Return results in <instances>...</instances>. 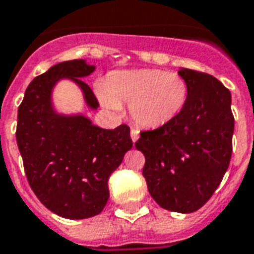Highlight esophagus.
<instances>
[{
  "label": "esophagus",
  "mask_w": 254,
  "mask_h": 254,
  "mask_svg": "<svg viewBox=\"0 0 254 254\" xmlns=\"http://www.w3.org/2000/svg\"><path fill=\"white\" fill-rule=\"evenodd\" d=\"M130 137H131V141H133V142H135V141H137V139H138V137H139L138 129H135V127H131V129H130Z\"/></svg>",
  "instance_id": "1"
}]
</instances>
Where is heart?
Masks as SVG:
<instances>
[{
    "mask_svg": "<svg viewBox=\"0 0 254 254\" xmlns=\"http://www.w3.org/2000/svg\"><path fill=\"white\" fill-rule=\"evenodd\" d=\"M189 84L178 73L163 69L117 71L99 88V99L109 111L129 105L131 119L139 127H163L185 108Z\"/></svg>",
    "mask_w": 254,
    "mask_h": 254,
    "instance_id": "1",
    "label": "heart"
}]
</instances>
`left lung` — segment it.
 Segmentation results:
<instances>
[{
  "label": "left lung",
  "instance_id": "left-lung-1",
  "mask_svg": "<svg viewBox=\"0 0 254 254\" xmlns=\"http://www.w3.org/2000/svg\"><path fill=\"white\" fill-rule=\"evenodd\" d=\"M178 73L189 84L185 108L166 125L141 131L135 147L145 155L151 197L167 211L191 213L209 200L228 169L235 119L231 92L216 77L189 68Z\"/></svg>",
  "mask_w": 254,
  "mask_h": 254
}]
</instances>
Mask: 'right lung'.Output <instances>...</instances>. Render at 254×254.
<instances>
[{"label": "right lung", "mask_w": 254, "mask_h": 254, "mask_svg": "<svg viewBox=\"0 0 254 254\" xmlns=\"http://www.w3.org/2000/svg\"><path fill=\"white\" fill-rule=\"evenodd\" d=\"M95 71L83 59L62 62L29 84L18 108L17 145L29 185L41 203L65 219L99 215L109 199L108 179L133 146L130 129L96 127L83 115H59L53 89L61 79L80 87L87 105L99 101L81 80Z\"/></svg>", "instance_id": "obj_1"}]
</instances>
